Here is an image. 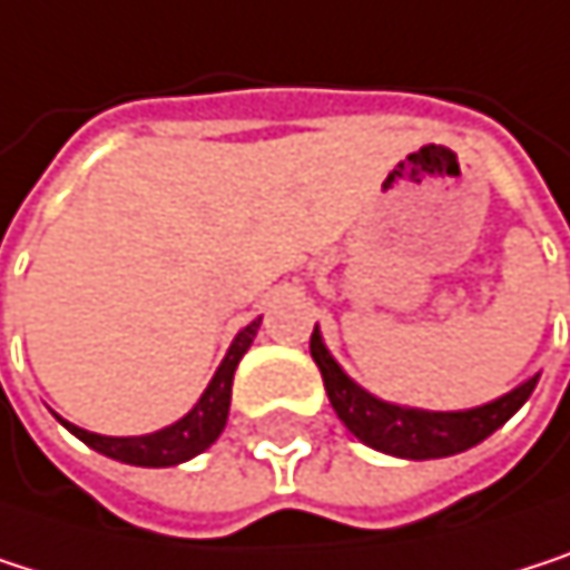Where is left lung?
Wrapping results in <instances>:
<instances>
[{"label": "left lung", "mask_w": 570, "mask_h": 570, "mask_svg": "<svg viewBox=\"0 0 570 570\" xmlns=\"http://www.w3.org/2000/svg\"><path fill=\"white\" fill-rule=\"evenodd\" d=\"M311 354L321 367L327 397L337 417L344 421V428L367 448L394 454V458H407V461L451 458L481 444L518 414V407L531 397L538 384V374H534L511 394L484 407H471V411H417V407H397V404L377 401L374 394L357 387L331 357L317 327L311 337Z\"/></svg>", "instance_id": "left-lung-1"}]
</instances>
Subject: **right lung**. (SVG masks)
Masks as SVG:
<instances>
[{
  "mask_svg": "<svg viewBox=\"0 0 570 570\" xmlns=\"http://www.w3.org/2000/svg\"><path fill=\"white\" fill-rule=\"evenodd\" d=\"M259 331V317L243 327L236 334V341L229 344L219 371L213 374L209 387L203 391V397L196 401V407L179 417L176 424L156 431V434H142V438H102V434H92V431H82L69 421H62L82 444H89L92 451L112 458V461H122V464H136V468H173V464H183L196 454H203L226 428V417H229V394H233V374H236V364L239 357L249 351L253 337Z\"/></svg>",
  "mask_w": 570,
  "mask_h": 570,
  "instance_id": "obj_1",
  "label": "right lung"
}]
</instances>
